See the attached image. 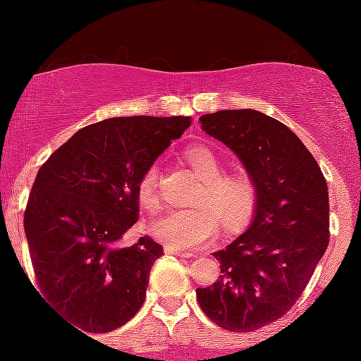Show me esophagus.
Wrapping results in <instances>:
<instances>
[{
    "mask_svg": "<svg viewBox=\"0 0 361 361\" xmlns=\"http://www.w3.org/2000/svg\"><path fill=\"white\" fill-rule=\"evenodd\" d=\"M164 252H166V255H171V256H178V258H190V256H192V252L173 250V247H164Z\"/></svg>",
    "mask_w": 361,
    "mask_h": 361,
    "instance_id": "esophagus-1",
    "label": "esophagus"
}]
</instances>
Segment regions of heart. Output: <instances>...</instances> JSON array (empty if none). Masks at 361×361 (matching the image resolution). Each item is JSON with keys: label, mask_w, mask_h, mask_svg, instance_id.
Returning a JSON list of instances; mask_svg holds the SVG:
<instances>
[{"label": "heart", "mask_w": 361, "mask_h": 361, "mask_svg": "<svg viewBox=\"0 0 361 361\" xmlns=\"http://www.w3.org/2000/svg\"><path fill=\"white\" fill-rule=\"evenodd\" d=\"M186 159L192 164L200 188L192 209L168 210L156 219L151 233L173 250H197L212 243L219 233V221L231 233H239L251 222L258 205V185L246 169L224 173V163L210 147L190 146ZM139 204L147 212L161 209L159 169L149 166L137 185Z\"/></svg>", "instance_id": "1"}]
</instances>
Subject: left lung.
Listing matches in <instances>:
<instances>
[{
  "mask_svg": "<svg viewBox=\"0 0 361 361\" xmlns=\"http://www.w3.org/2000/svg\"><path fill=\"white\" fill-rule=\"evenodd\" d=\"M202 130L226 144L258 185L250 229L215 251L222 275L197 288L210 321L251 333L288 312L329 243V195L317 161L287 126L258 110L200 117Z\"/></svg>",
  "mask_w": 361,
  "mask_h": 361,
  "instance_id": "left-lung-1",
  "label": "left lung"
}]
</instances>
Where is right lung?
<instances>
[{"instance_id":"1","label":"right lung","mask_w":361,"mask_h":361,"mask_svg":"<svg viewBox=\"0 0 361 361\" xmlns=\"http://www.w3.org/2000/svg\"><path fill=\"white\" fill-rule=\"evenodd\" d=\"M190 117H115L81 128L39 169L25 210L35 279L45 300L86 333H110L137 314L163 246L144 235L137 185ZM61 316V317H62Z\"/></svg>"}]
</instances>
